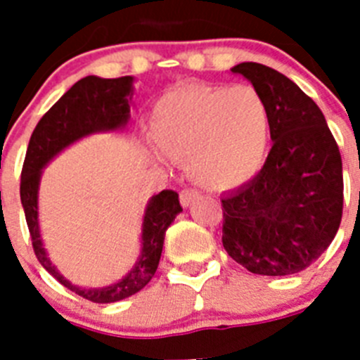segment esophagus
<instances>
[{"instance_id": "1", "label": "esophagus", "mask_w": 360, "mask_h": 360, "mask_svg": "<svg viewBox=\"0 0 360 360\" xmlns=\"http://www.w3.org/2000/svg\"><path fill=\"white\" fill-rule=\"evenodd\" d=\"M198 191H193V189H184L180 193V203H182V207H189L191 203L195 202L198 198Z\"/></svg>"}]
</instances>
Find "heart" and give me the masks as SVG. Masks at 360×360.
I'll return each instance as SVG.
<instances>
[{
	"label": "heart",
	"mask_w": 360,
	"mask_h": 360,
	"mask_svg": "<svg viewBox=\"0 0 360 360\" xmlns=\"http://www.w3.org/2000/svg\"><path fill=\"white\" fill-rule=\"evenodd\" d=\"M149 129L164 157L187 164L193 182L218 193L252 182L272 141L269 104L247 84L176 86L153 104Z\"/></svg>",
	"instance_id": "b5f03b06"
}]
</instances>
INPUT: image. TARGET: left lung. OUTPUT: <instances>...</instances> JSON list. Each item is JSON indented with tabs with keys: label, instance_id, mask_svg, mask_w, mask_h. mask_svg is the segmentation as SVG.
Returning a JSON list of instances; mask_svg holds the SVG:
<instances>
[{
	"label": "left lung",
	"instance_id": "1",
	"mask_svg": "<svg viewBox=\"0 0 360 360\" xmlns=\"http://www.w3.org/2000/svg\"><path fill=\"white\" fill-rule=\"evenodd\" d=\"M231 72L269 104L272 149L252 182L221 198V241L252 274H297L319 259L341 225V153L323 111L294 81L259 63Z\"/></svg>",
	"mask_w": 360,
	"mask_h": 360
}]
</instances>
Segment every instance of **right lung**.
<instances>
[{"mask_svg": "<svg viewBox=\"0 0 360 360\" xmlns=\"http://www.w3.org/2000/svg\"><path fill=\"white\" fill-rule=\"evenodd\" d=\"M135 79H103L88 75L63 95L37 122L28 142L27 157L21 171V205L32 236L34 252L41 265L57 281L94 303H117L141 292L158 269L165 231L182 207L174 191H162L146 203L141 229V254L128 274L106 287H79L57 270L44 249L39 227V186L43 169L57 155L86 136L97 133L124 131L128 126L133 104Z\"/></svg>", "mask_w": 360, "mask_h": 360, "instance_id": "1", "label": "right lung"}]
</instances>
